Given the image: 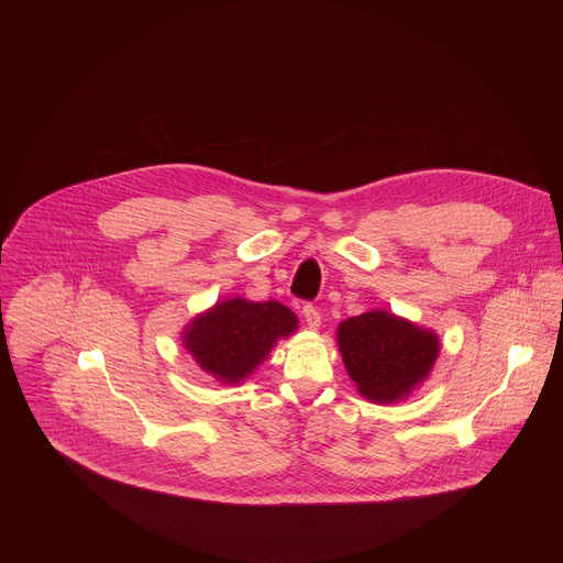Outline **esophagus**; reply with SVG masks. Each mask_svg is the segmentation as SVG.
<instances>
[{
	"label": "esophagus",
	"mask_w": 563,
	"mask_h": 563,
	"mask_svg": "<svg viewBox=\"0 0 563 563\" xmlns=\"http://www.w3.org/2000/svg\"><path fill=\"white\" fill-rule=\"evenodd\" d=\"M302 318H305L307 328H311V330H318L320 323H323V318H320V311L313 305H302Z\"/></svg>",
	"instance_id": "34e87169"
}]
</instances>
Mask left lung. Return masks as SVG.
Segmentation results:
<instances>
[{"label": "left lung", "instance_id": "1", "mask_svg": "<svg viewBox=\"0 0 563 563\" xmlns=\"http://www.w3.org/2000/svg\"><path fill=\"white\" fill-rule=\"evenodd\" d=\"M339 350L356 389L374 404H396L419 387L439 356V336L385 309L339 325Z\"/></svg>", "mask_w": 563, "mask_h": 563}]
</instances>
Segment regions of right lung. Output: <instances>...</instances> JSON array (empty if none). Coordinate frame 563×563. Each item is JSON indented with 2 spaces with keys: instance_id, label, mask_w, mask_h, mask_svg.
<instances>
[{
  "instance_id": "right-lung-1",
  "label": "right lung",
  "mask_w": 563,
  "mask_h": 563,
  "mask_svg": "<svg viewBox=\"0 0 563 563\" xmlns=\"http://www.w3.org/2000/svg\"><path fill=\"white\" fill-rule=\"evenodd\" d=\"M296 328V313L276 300L229 298L191 320L183 332V345L220 383H240Z\"/></svg>"
}]
</instances>
